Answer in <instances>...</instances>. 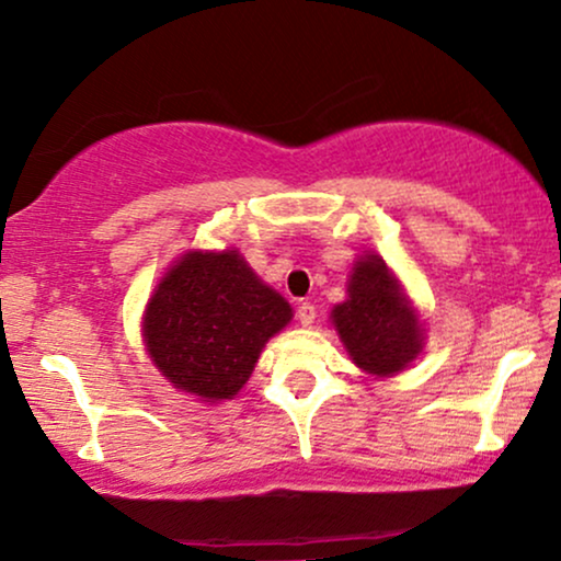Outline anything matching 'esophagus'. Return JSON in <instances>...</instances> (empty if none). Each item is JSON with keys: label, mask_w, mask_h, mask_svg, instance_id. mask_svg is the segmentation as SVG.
Listing matches in <instances>:
<instances>
[{"label": "esophagus", "mask_w": 561, "mask_h": 561, "mask_svg": "<svg viewBox=\"0 0 561 561\" xmlns=\"http://www.w3.org/2000/svg\"><path fill=\"white\" fill-rule=\"evenodd\" d=\"M296 317H299L301 328H309V324H312V322H314V317H317V307H314V304L304 301L301 307L296 309Z\"/></svg>", "instance_id": "1"}]
</instances>
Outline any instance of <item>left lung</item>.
Masks as SVG:
<instances>
[{
	"label": "left lung",
	"instance_id": "8db88e82",
	"mask_svg": "<svg viewBox=\"0 0 561 561\" xmlns=\"http://www.w3.org/2000/svg\"><path fill=\"white\" fill-rule=\"evenodd\" d=\"M337 335L366 375L392 377L424 348L416 309L379 254H362L348 278V299L330 314Z\"/></svg>",
	"mask_w": 561,
	"mask_h": 561
}]
</instances>
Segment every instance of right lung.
Returning a JSON list of instances; mask_svg holds the SVG:
<instances>
[{
    "label": "right lung",
    "instance_id": "obj_1",
    "mask_svg": "<svg viewBox=\"0 0 561 561\" xmlns=\"http://www.w3.org/2000/svg\"><path fill=\"white\" fill-rule=\"evenodd\" d=\"M291 304L260 280L237 249L186 252L163 275L142 314L153 364L176 390L216 403L247 385Z\"/></svg>",
    "mask_w": 561,
    "mask_h": 561
}]
</instances>
